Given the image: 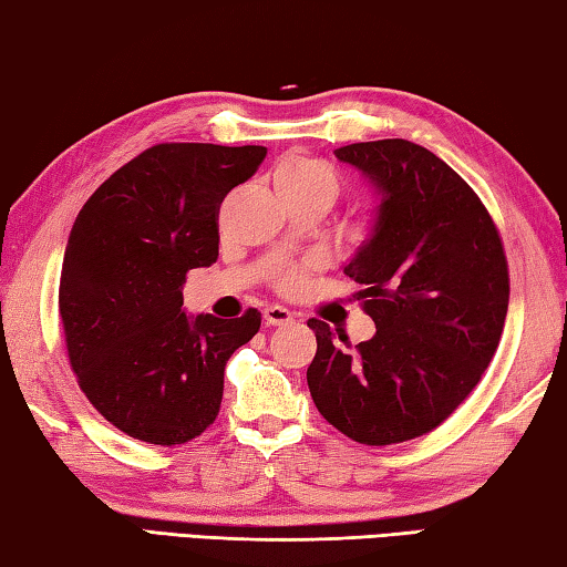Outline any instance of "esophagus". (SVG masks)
Segmentation results:
<instances>
[{"label": "esophagus", "mask_w": 567, "mask_h": 567, "mask_svg": "<svg viewBox=\"0 0 567 567\" xmlns=\"http://www.w3.org/2000/svg\"><path fill=\"white\" fill-rule=\"evenodd\" d=\"M264 321L266 326H286L293 321V313L289 309H284V306H266Z\"/></svg>", "instance_id": "obj_1"}]
</instances>
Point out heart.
I'll return each instance as SVG.
<instances>
[{"label": "heart", "instance_id": "heart-1", "mask_svg": "<svg viewBox=\"0 0 567 567\" xmlns=\"http://www.w3.org/2000/svg\"><path fill=\"white\" fill-rule=\"evenodd\" d=\"M274 184L276 192L281 194V198H293V196H329L331 202L339 194V176H336L333 168L323 162L319 156H309V154H291L286 156L281 164L274 168ZM371 221L365 218L361 224V234L371 231ZM309 271L306 264H296V266H286L276 274V286L284 291H293L303 284V276Z\"/></svg>", "mask_w": 567, "mask_h": 567}]
</instances>
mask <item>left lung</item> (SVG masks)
<instances>
[{
	"mask_svg": "<svg viewBox=\"0 0 567 567\" xmlns=\"http://www.w3.org/2000/svg\"><path fill=\"white\" fill-rule=\"evenodd\" d=\"M336 156L383 194L373 236L343 268L363 286L375 336L351 349L349 336L311 319L306 381L351 441L403 443L439 429L483 379L508 313V258L478 194L429 148L379 138Z\"/></svg>",
	"mask_w": 567,
	"mask_h": 567,
	"instance_id": "obj_1",
	"label": "left lung"
}]
</instances>
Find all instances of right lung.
<instances>
[{
	"mask_svg": "<svg viewBox=\"0 0 567 567\" xmlns=\"http://www.w3.org/2000/svg\"><path fill=\"white\" fill-rule=\"evenodd\" d=\"M264 146L156 144L89 196L69 234L59 321L89 403L136 441L182 445L216 421L231 353L261 329L184 313L192 268L218 258V208Z\"/></svg>",
	"mask_w": 567,
	"mask_h": 567,
	"instance_id": "obj_1",
	"label": "right lung"
}]
</instances>
